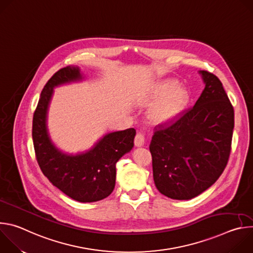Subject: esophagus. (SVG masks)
<instances>
[{"label":"esophagus","instance_id":"34e87169","mask_svg":"<svg viewBox=\"0 0 253 253\" xmlns=\"http://www.w3.org/2000/svg\"><path fill=\"white\" fill-rule=\"evenodd\" d=\"M144 142H145V135L143 133L139 132L136 134L135 139H134V143H135V146L136 147H141L144 145Z\"/></svg>","mask_w":253,"mask_h":253}]
</instances>
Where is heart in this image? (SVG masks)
I'll return each mask as SVG.
<instances>
[{
	"label": "heart",
	"mask_w": 253,
	"mask_h": 253,
	"mask_svg": "<svg viewBox=\"0 0 253 253\" xmlns=\"http://www.w3.org/2000/svg\"><path fill=\"white\" fill-rule=\"evenodd\" d=\"M152 99L158 100L149 111V119L156 124L170 123L181 116L190 102L189 91L178 85V81L168 79L156 84Z\"/></svg>",
	"instance_id": "obj_1"
}]
</instances>
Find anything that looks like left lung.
I'll list each match as a JSON object with an SVG mask.
<instances>
[{"label": "left lung", "instance_id": "left-lung-1", "mask_svg": "<svg viewBox=\"0 0 253 253\" xmlns=\"http://www.w3.org/2000/svg\"><path fill=\"white\" fill-rule=\"evenodd\" d=\"M199 73L205 88L195 105L156 126L149 146L155 186L177 200L191 199L214 184L231 151L233 107L217 77Z\"/></svg>", "mask_w": 253, "mask_h": 253}]
</instances>
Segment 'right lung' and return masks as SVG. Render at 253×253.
I'll return each instance as SVG.
<instances>
[{"mask_svg":"<svg viewBox=\"0 0 253 253\" xmlns=\"http://www.w3.org/2000/svg\"><path fill=\"white\" fill-rule=\"evenodd\" d=\"M80 69L67 66L50 78L42 90L33 116V143L38 164L50 182L79 202H95L109 196L115 187L116 163L134 146L136 130L106 134L93 148L76 155L59 150L47 129V113L54 87L79 81Z\"/></svg>","mask_w":253,"mask_h":253,"instance_id":"obj_1","label":"right lung"}]
</instances>
